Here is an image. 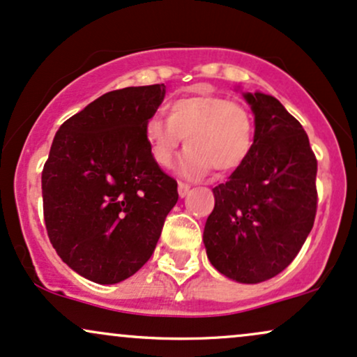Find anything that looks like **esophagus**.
<instances>
[{
	"label": "esophagus",
	"instance_id": "esophagus-1",
	"mask_svg": "<svg viewBox=\"0 0 357 357\" xmlns=\"http://www.w3.org/2000/svg\"><path fill=\"white\" fill-rule=\"evenodd\" d=\"M188 192H190V185L185 182H178V195L180 197H185Z\"/></svg>",
	"mask_w": 357,
	"mask_h": 357
}]
</instances>
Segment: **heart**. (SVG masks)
Instances as JSON below:
<instances>
[{"label": "heart", "mask_w": 357, "mask_h": 357, "mask_svg": "<svg viewBox=\"0 0 357 357\" xmlns=\"http://www.w3.org/2000/svg\"><path fill=\"white\" fill-rule=\"evenodd\" d=\"M144 132L153 160L163 169L174 163L185 138L183 175L199 177L211 169L230 174L252 152L254 115L224 96H180L169 105V119L150 116Z\"/></svg>", "instance_id": "b5f03b06"}]
</instances>
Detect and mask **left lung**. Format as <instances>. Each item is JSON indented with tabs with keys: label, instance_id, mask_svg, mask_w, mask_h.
Returning a JSON list of instances; mask_svg holds the SVG:
<instances>
[{
	"label": "left lung",
	"instance_id": "obj_1",
	"mask_svg": "<svg viewBox=\"0 0 357 357\" xmlns=\"http://www.w3.org/2000/svg\"><path fill=\"white\" fill-rule=\"evenodd\" d=\"M254 146L225 183L204 229L208 261L225 278L257 284L296 259L317 211V160L303 125L274 96L245 93Z\"/></svg>",
	"mask_w": 357,
	"mask_h": 357
}]
</instances>
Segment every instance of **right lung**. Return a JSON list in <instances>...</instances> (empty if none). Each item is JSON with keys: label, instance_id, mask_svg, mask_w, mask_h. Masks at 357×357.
I'll return each instance as SVG.
<instances>
[{"label": "right lung", "instance_id": "obj_1", "mask_svg": "<svg viewBox=\"0 0 357 357\" xmlns=\"http://www.w3.org/2000/svg\"><path fill=\"white\" fill-rule=\"evenodd\" d=\"M165 85L108 91L58 128L41 172L46 232L61 261L96 284L152 257L177 182L153 160L145 121Z\"/></svg>", "mask_w": 357, "mask_h": 357}]
</instances>
